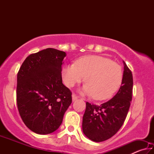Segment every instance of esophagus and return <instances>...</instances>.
Here are the masks:
<instances>
[{"label": "esophagus", "instance_id": "esophagus-1", "mask_svg": "<svg viewBox=\"0 0 154 154\" xmlns=\"http://www.w3.org/2000/svg\"><path fill=\"white\" fill-rule=\"evenodd\" d=\"M72 101H75V100H77L78 96H77L76 94H72Z\"/></svg>", "mask_w": 154, "mask_h": 154}]
</instances>
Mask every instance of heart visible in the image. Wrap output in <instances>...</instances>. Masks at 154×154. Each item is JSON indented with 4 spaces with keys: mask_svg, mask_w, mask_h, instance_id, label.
Segmentation results:
<instances>
[{
    "mask_svg": "<svg viewBox=\"0 0 154 154\" xmlns=\"http://www.w3.org/2000/svg\"><path fill=\"white\" fill-rule=\"evenodd\" d=\"M62 77L67 86L72 87L85 77L87 82L83 92L92 95L96 100L109 98L120 85L123 71L121 66L105 57L86 56L67 64L62 70Z\"/></svg>",
    "mask_w": 154,
    "mask_h": 154,
    "instance_id": "b5f03b06",
    "label": "heart"
}]
</instances>
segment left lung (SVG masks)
Here are the masks:
<instances>
[{
  "label": "left lung",
  "instance_id": "1",
  "mask_svg": "<svg viewBox=\"0 0 154 154\" xmlns=\"http://www.w3.org/2000/svg\"><path fill=\"white\" fill-rule=\"evenodd\" d=\"M124 74L118 93L100 105L86 103L83 117L84 134L95 142L110 139L122 126L132 100L133 78L132 72L124 62Z\"/></svg>",
  "mask_w": 154,
  "mask_h": 154
}]
</instances>
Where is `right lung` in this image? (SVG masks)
Returning <instances> with one entry per match:
<instances>
[{
    "label": "right lung",
    "instance_id": "add662e5",
    "mask_svg": "<svg viewBox=\"0 0 154 154\" xmlns=\"http://www.w3.org/2000/svg\"><path fill=\"white\" fill-rule=\"evenodd\" d=\"M64 51L47 48L28 56L17 76L16 100L22 121L39 134L53 132L60 126L72 103V92L62 83Z\"/></svg>",
    "mask_w": 154,
    "mask_h": 154
}]
</instances>
